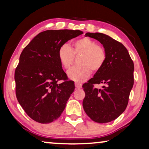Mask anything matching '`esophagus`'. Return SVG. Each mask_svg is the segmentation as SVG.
<instances>
[{
  "mask_svg": "<svg viewBox=\"0 0 149 149\" xmlns=\"http://www.w3.org/2000/svg\"><path fill=\"white\" fill-rule=\"evenodd\" d=\"M75 87H76V88H81L82 87V85H81V84L77 83V82L75 83Z\"/></svg>",
  "mask_w": 149,
  "mask_h": 149,
  "instance_id": "obj_1",
  "label": "esophagus"
}]
</instances>
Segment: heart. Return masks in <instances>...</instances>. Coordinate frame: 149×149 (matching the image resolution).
<instances>
[{
    "label": "heart",
    "mask_w": 149,
    "mask_h": 149,
    "mask_svg": "<svg viewBox=\"0 0 149 149\" xmlns=\"http://www.w3.org/2000/svg\"><path fill=\"white\" fill-rule=\"evenodd\" d=\"M79 54H81L77 60L79 65L70 69L68 75L73 81L82 82L91 75V69L93 72H96L102 68L105 63L107 54L103 48L86 37L75 41L72 49L65 44L58 50V60L65 70H68L72 65L74 55Z\"/></svg>",
    "instance_id": "obj_1"
}]
</instances>
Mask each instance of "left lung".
<instances>
[{"label":"left lung","mask_w":149,"mask_h":149,"mask_svg":"<svg viewBox=\"0 0 149 149\" xmlns=\"http://www.w3.org/2000/svg\"><path fill=\"white\" fill-rule=\"evenodd\" d=\"M99 41L106 51L104 65L82 87L86 96L83 108L92 120L108 123L117 118L125 110L134 85V63L124 46L102 33L85 34ZM102 83L98 89L94 84Z\"/></svg>","instance_id":"8db88e82"}]
</instances>
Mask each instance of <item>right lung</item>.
<instances>
[{
    "label": "right lung",
    "mask_w": 149,
    "mask_h": 149,
    "mask_svg": "<svg viewBox=\"0 0 149 149\" xmlns=\"http://www.w3.org/2000/svg\"><path fill=\"white\" fill-rule=\"evenodd\" d=\"M80 30H51L38 33L24 48L15 72L16 96L25 112L40 123L60 117L74 91L58 58V50ZM59 80L63 83L58 84Z\"/></svg>",
    "instance_id": "1"
}]
</instances>
